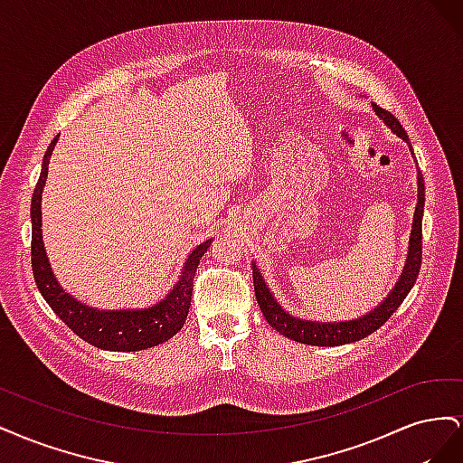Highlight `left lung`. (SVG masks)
<instances>
[{"instance_id":"8db88e82","label":"left lung","mask_w":463,"mask_h":463,"mask_svg":"<svg viewBox=\"0 0 463 463\" xmlns=\"http://www.w3.org/2000/svg\"><path fill=\"white\" fill-rule=\"evenodd\" d=\"M373 109L376 111V116L381 118L386 128L392 129V133H396L400 138H403L405 143L410 145V150L413 154L410 137L405 133V129L400 125V121L390 114L388 109H383L381 106L373 104ZM417 206H415V214H413V228H411V237H410V250H408V259H405V266L402 270V276L398 278V282L392 289L386 299L374 307V309L367 315H363L354 320H345V322H317V320H305L291 317L282 309L269 286L264 284V278L260 270L257 269V264H253V284H255V296L259 301L260 311L266 318L269 325L284 334L286 338L293 342H301L307 345H322V347H332V345H344V344H352L361 338H367L369 334L381 328L384 322L394 315V311L402 305V301L408 296L410 289L413 288L415 279L419 276V269H421V257H423V230H421V222H423V206H425V184H423V175L417 174Z\"/></svg>"}]
</instances>
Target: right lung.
Masks as SVG:
<instances>
[{
	"label": "right lung",
	"mask_w": 463,
	"mask_h": 463,
	"mask_svg": "<svg viewBox=\"0 0 463 463\" xmlns=\"http://www.w3.org/2000/svg\"><path fill=\"white\" fill-rule=\"evenodd\" d=\"M58 138L60 135L53 137V141L50 143L44 154L42 172L31 203L33 274L42 298L46 299V303L52 307V311L58 315L79 338L98 349H108V352H141V349L167 342L185 325L193 296V278L194 272H197L201 257L206 253V249L210 247V241L213 240H208L191 250V255L187 257L184 270H181V276L174 289L167 291L162 301L146 307V309L106 311L94 309V307L77 301L73 296H69V293L60 286L58 279H55L46 257L44 241H42V191H44L46 185L48 164Z\"/></svg>",
	"instance_id": "right-lung-1"
}]
</instances>
